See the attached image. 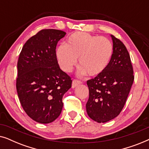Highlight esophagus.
<instances>
[{
	"label": "esophagus",
	"mask_w": 149,
	"mask_h": 149,
	"mask_svg": "<svg viewBox=\"0 0 149 149\" xmlns=\"http://www.w3.org/2000/svg\"><path fill=\"white\" fill-rule=\"evenodd\" d=\"M81 83H82V82H81V81L77 80V79H74V80L72 81V88H74V87H76L77 85H80Z\"/></svg>",
	"instance_id": "34e87169"
}]
</instances>
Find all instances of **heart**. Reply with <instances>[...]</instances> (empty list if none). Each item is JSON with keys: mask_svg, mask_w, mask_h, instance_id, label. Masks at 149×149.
<instances>
[{"mask_svg": "<svg viewBox=\"0 0 149 149\" xmlns=\"http://www.w3.org/2000/svg\"><path fill=\"white\" fill-rule=\"evenodd\" d=\"M113 54L111 40L105 37L76 32L66 38L64 45L56 49V56L60 68L70 72L79 58V73L95 77L106 70Z\"/></svg>", "mask_w": 149, "mask_h": 149, "instance_id": "heart-1", "label": "heart"}]
</instances>
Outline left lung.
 <instances>
[{"mask_svg":"<svg viewBox=\"0 0 149 149\" xmlns=\"http://www.w3.org/2000/svg\"><path fill=\"white\" fill-rule=\"evenodd\" d=\"M113 54L106 70L87 81L89 96L86 104L89 117L97 123H105L117 117L124 107L133 84L131 59L125 46L111 35Z\"/></svg>","mask_w":149,"mask_h":149,"instance_id":"8db88e82","label":"left lung"}]
</instances>
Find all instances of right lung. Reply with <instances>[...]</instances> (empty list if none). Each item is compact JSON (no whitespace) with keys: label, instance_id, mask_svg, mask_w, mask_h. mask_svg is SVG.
Masks as SVG:
<instances>
[{"label":"right lung","instance_id":"right-lung-1","mask_svg":"<svg viewBox=\"0 0 149 149\" xmlns=\"http://www.w3.org/2000/svg\"><path fill=\"white\" fill-rule=\"evenodd\" d=\"M65 35L60 30H41L26 41L18 59V97L26 113L38 123H52L59 117L63 95L72 85L56 56L58 42Z\"/></svg>","mask_w":149,"mask_h":149}]
</instances>
